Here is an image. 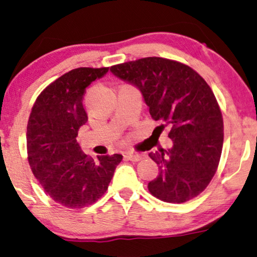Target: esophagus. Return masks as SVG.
<instances>
[{"instance_id": "obj_1", "label": "esophagus", "mask_w": 257, "mask_h": 257, "mask_svg": "<svg viewBox=\"0 0 257 257\" xmlns=\"http://www.w3.org/2000/svg\"><path fill=\"white\" fill-rule=\"evenodd\" d=\"M124 157L126 160L129 161H133V162H139V161H141L145 159V155L143 154H132V153H126Z\"/></svg>"}]
</instances>
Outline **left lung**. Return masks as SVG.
I'll return each mask as SVG.
<instances>
[{
	"label": "left lung",
	"instance_id": "left-lung-1",
	"mask_svg": "<svg viewBox=\"0 0 257 257\" xmlns=\"http://www.w3.org/2000/svg\"><path fill=\"white\" fill-rule=\"evenodd\" d=\"M110 70L140 88L159 128H170L173 148L149 154L159 166L149 193L169 203L196 197L216 173L223 146V117L211 88L193 68L163 57L128 61Z\"/></svg>",
	"mask_w": 257,
	"mask_h": 257
}]
</instances>
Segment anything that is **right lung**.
Wrapping results in <instances>:
<instances>
[{
	"mask_svg": "<svg viewBox=\"0 0 257 257\" xmlns=\"http://www.w3.org/2000/svg\"><path fill=\"white\" fill-rule=\"evenodd\" d=\"M109 68L81 67L68 71L37 96L27 125V154L34 176L61 206L80 209L93 204L108 189L122 155H85L76 136L88 121L85 88Z\"/></svg>",
	"mask_w": 257,
	"mask_h": 257,
	"instance_id": "obj_1",
	"label": "right lung"
}]
</instances>
